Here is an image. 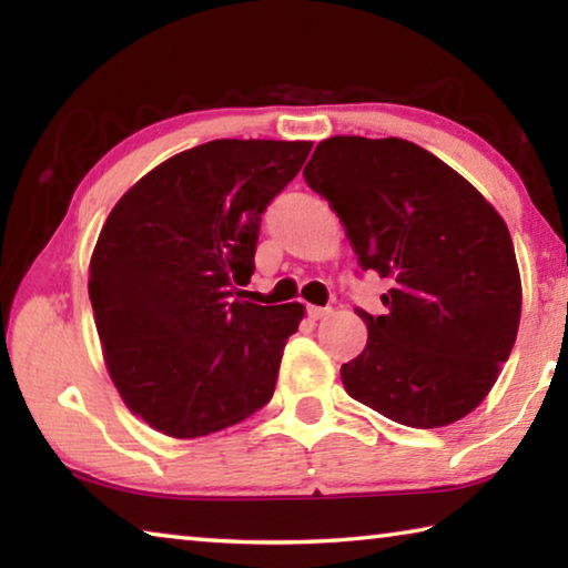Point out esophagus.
I'll return each mask as SVG.
<instances>
[{"label":"esophagus","mask_w":568,"mask_h":568,"mask_svg":"<svg viewBox=\"0 0 568 568\" xmlns=\"http://www.w3.org/2000/svg\"><path fill=\"white\" fill-rule=\"evenodd\" d=\"M333 313V307H328V305H307V318L311 321H321V318H325V315H331Z\"/></svg>","instance_id":"1"}]
</instances>
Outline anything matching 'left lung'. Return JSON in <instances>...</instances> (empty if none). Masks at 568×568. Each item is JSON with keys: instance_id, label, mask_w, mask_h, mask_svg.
<instances>
[{"instance_id": "obj_1", "label": "left lung", "mask_w": 568, "mask_h": 568, "mask_svg": "<svg viewBox=\"0 0 568 568\" xmlns=\"http://www.w3.org/2000/svg\"><path fill=\"white\" fill-rule=\"evenodd\" d=\"M341 217L361 271L390 283L383 315L341 378L355 400L410 428L474 410L508 361L521 318V277L491 203L408 140L331 138L303 170Z\"/></svg>"}]
</instances>
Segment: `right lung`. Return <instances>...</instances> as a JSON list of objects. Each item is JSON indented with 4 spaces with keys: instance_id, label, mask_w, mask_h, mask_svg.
<instances>
[{
    "instance_id": "obj_1",
    "label": "right lung",
    "mask_w": 568,
    "mask_h": 568,
    "mask_svg": "<svg viewBox=\"0 0 568 568\" xmlns=\"http://www.w3.org/2000/svg\"><path fill=\"white\" fill-rule=\"evenodd\" d=\"M313 142L213 140L124 192L90 263V301L112 383L172 438L215 434L273 398L305 307L240 301L265 207Z\"/></svg>"
}]
</instances>
